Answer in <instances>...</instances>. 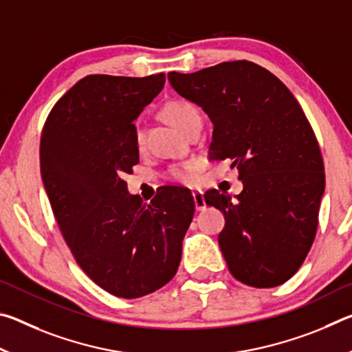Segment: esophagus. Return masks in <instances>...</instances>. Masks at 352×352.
I'll return each mask as SVG.
<instances>
[{
    "instance_id": "1",
    "label": "esophagus",
    "mask_w": 352,
    "mask_h": 352,
    "mask_svg": "<svg viewBox=\"0 0 352 352\" xmlns=\"http://www.w3.org/2000/svg\"><path fill=\"white\" fill-rule=\"evenodd\" d=\"M192 197H194L195 210H197V211H204L205 208H206L205 197H204V192H201V190H194V192H192Z\"/></svg>"
}]
</instances>
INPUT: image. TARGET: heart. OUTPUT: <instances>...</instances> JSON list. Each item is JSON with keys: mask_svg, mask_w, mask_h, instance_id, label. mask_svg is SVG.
<instances>
[{"mask_svg": "<svg viewBox=\"0 0 352 352\" xmlns=\"http://www.w3.org/2000/svg\"><path fill=\"white\" fill-rule=\"evenodd\" d=\"M162 115L166 121L170 122L172 126L180 130L182 133L186 132L195 119H200L197 107L190 102H186V100H170V102L163 107ZM133 140L136 147H141L142 142H144V132H142V129L140 126L135 127ZM170 177L177 182L190 183L194 180V166L190 163L175 166V168L170 170Z\"/></svg>", "mask_w": 352, "mask_h": 352, "instance_id": "obj_1", "label": "heart"}]
</instances>
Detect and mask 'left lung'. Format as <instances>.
I'll use <instances>...</instances> for the list:
<instances>
[{
	"label": "left lung",
	"mask_w": 352,
	"mask_h": 352,
	"mask_svg": "<svg viewBox=\"0 0 352 352\" xmlns=\"http://www.w3.org/2000/svg\"><path fill=\"white\" fill-rule=\"evenodd\" d=\"M168 77L211 119L210 158L239 169L241 194H205L225 216L219 245L231 275L258 289L281 285L311 250L324 192L323 158L305 111L276 76L248 60Z\"/></svg>",
	"instance_id": "left-lung-1"
}]
</instances>
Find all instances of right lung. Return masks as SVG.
<instances>
[{
  "mask_svg": "<svg viewBox=\"0 0 352 352\" xmlns=\"http://www.w3.org/2000/svg\"><path fill=\"white\" fill-rule=\"evenodd\" d=\"M164 82V73L83 77L41 133V178L71 253L99 287L127 300L174 278L195 211L188 189L164 186L146 205L124 182L140 163L133 121Z\"/></svg>",
  "mask_w": 352,
  "mask_h": 352,
  "instance_id": "add662e5",
  "label": "right lung"
}]
</instances>
